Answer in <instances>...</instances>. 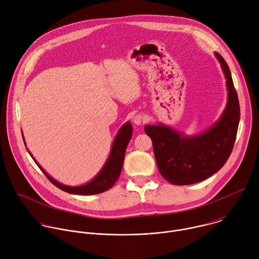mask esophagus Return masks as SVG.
<instances>
[{
  "label": "esophagus",
  "instance_id": "obj_1",
  "mask_svg": "<svg viewBox=\"0 0 259 259\" xmlns=\"http://www.w3.org/2000/svg\"><path fill=\"white\" fill-rule=\"evenodd\" d=\"M133 123L135 124V125H137V126H140V125H142L143 123H144V121H145V118L142 116V115H140V114H137V115H135V116H133Z\"/></svg>",
  "mask_w": 259,
  "mask_h": 259
}]
</instances>
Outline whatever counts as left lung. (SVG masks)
<instances>
[{
	"label": "left lung",
	"mask_w": 259,
	"mask_h": 259,
	"mask_svg": "<svg viewBox=\"0 0 259 259\" xmlns=\"http://www.w3.org/2000/svg\"><path fill=\"white\" fill-rule=\"evenodd\" d=\"M226 78L228 102L223 115L198 135H186L164 124L146 125L161 175L175 186H188L205 180L228 161L235 144L240 122V104L231 70L215 52Z\"/></svg>",
	"instance_id": "left-lung-1"
}]
</instances>
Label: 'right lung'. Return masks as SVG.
I'll return each mask as SVG.
<instances>
[{"instance_id": "add662e5", "label": "right lung", "mask_w": 259, "mask_h": 259, "mask_svg": "<svg viewBox=\"0 0 259 259\" xmlns=\"http://www.w3.org/2000/svg\"><path fill=\"white\" fill-rule=\"evenodd\" d=\"M132 133H133V128H132L131 123L130 122L125 123L121 127V129L119 130L118 134L115 137V140L112 145V151H110L109 156H108L106 162L104 163L103 167L96 174V176L93 177V179H91L89 182L82 184V186H78V187L64 186V184L58 182L57 180L52 178L38 163H36V161L34 160V158L31 156V154L29 152H28V154L33 159L35 164L39 166V168L42 170V172L46 175V177L58 189L66 192L68 194H73V195H96V194H100L105 191H108L118 180V178L121 174L122 168H123L125 152L127 149V145L131 139ZM22 138H23V141L25 144L23 135H22Z\"/></svg>"}]
</instances>
